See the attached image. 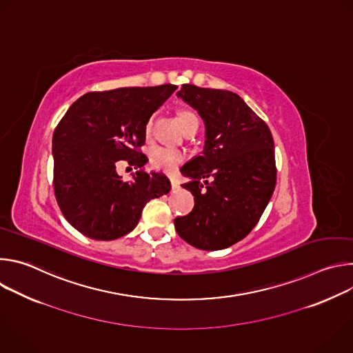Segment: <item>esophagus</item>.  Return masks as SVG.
Here are the masks:
<instances>
[{"mask_svg": "<svg viewBox=\"0 0 353 353\" xmlns=\"http://www.w3.org/2000/svg\"><path fill=\"white\" fill-rule=\"evenodd\" d=\"M170 184H172V188H179V185H180V181L177 180V179H170Z\"/></svg>", "mask_w": 353, "mask_h": 353, "instance_id": "34e87169", "label": "esophagus"}]
</instances>
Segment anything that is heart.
I'll return each instance as SVG.
<instances>
[{"label": "heart", "instance_id": "b5f03b06", "mask_svg": "<svg viewBox=\"0 0 353 353\" xmlns=\"http://www.w3.org/2000/svg\"><path fill=\"white\" fill-rule=\"evenodd\" d=\"M196 119V116L191 112H180L177 116V120L181 127H184L188 121ZM154 124V117H150L149 121L146 123V134H150V130H152ZM185 159L184 152L179 149H169L163 146H157L152 149L150 152V165H152L154 169L166 172V173H173L180 163H183Z\"/></svg>", "mask_w": 353, "mask_h": 353}]
</instances>
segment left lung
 I'll return each instance as SVG.
<instances>
[{
    "label": "left lung",
    "instance_id": "obj_1",
    "mask_svg": "<svg viewBox=\"0 0 353 353\" xmlns=\"http://www.w3.org/2000/svg\"><path fill=\"white\" fill-rule=\"evenodd\" d=\"M177 97L205 124L203 154L188 161L183 187L194 208L174 219L179 236L201 250H222L244 239L260 221L276 184L274 139L244 100L223 89L183 85Z\"/></svg>",
    "mask_w": 353,
    "mask_h": 353
}]
</instances>
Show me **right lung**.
Listing matches in <instances>:
<instances>
[{"instance_id": "1", "label": "right lung", "mask_w": 353, "mask_h": 353, "mask_svg": "<svg viewBox=\"0 0 353 353\" xmlns=\"http://www.w3.org/2000/svg\"><path fill=\"white\" fill-rule=\"evenodd\" d=\"M176 85L89 92L74 102L53 134L54 192L68 223L93 240L130 233L148 201L170 191L163 173H146L139 152L146 123ZM119 160L140 168L130 182L115 172Z\"/></svg>"}]
</instances>
